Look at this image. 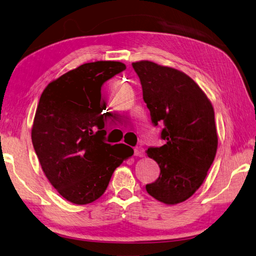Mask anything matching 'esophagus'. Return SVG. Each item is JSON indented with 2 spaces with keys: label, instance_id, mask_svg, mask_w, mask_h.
<instances>
[{
  "label": "esophagus",
  "instance_id": "1",
  "mask_svg": "<svg viewBox=\"0 0 256 256\" xmlns=\"http://www.w3.org/2000/svg\"><path fill=\"white\" fill-rule=\"evenodd\" d=\"M134 156L137 157H142L144 155V149L142 147H134Z\"/></svg>",
  "mask_w": 256,
  "mask_h": 256
}]
</instances>
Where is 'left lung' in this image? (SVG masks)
<instances>
[{"mask_svg": "<svg viewBox=\"0 0 256 256\" xmlns=\"http://www.w3.org/2000/svg\"><path fill=\"white\" fill-rule=\"evenodd\" d=\"M152 124H162L165 144L148 148L160 175L146 185L154 198L182 203L204 182L218 152V132L210 100L190 76L177 69L142 60L132 64Z\"/></svg>", "mask_w": 256, "mask_h": 256, "instance_id": "obj_1", "label": "left lung"}]
</instances>
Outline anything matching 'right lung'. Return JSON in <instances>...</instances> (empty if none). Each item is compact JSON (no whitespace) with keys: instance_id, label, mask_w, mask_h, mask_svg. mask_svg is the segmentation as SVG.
I'll return each mask as SVG.
<instances>
[{"instance_id":"1","label":"right lung","mask_w":256,"mask_h":256,"mask_svg":"<svg viewBox=\"0 0 256 256\" xmlns=\"http://www.w3.org/2000/svg\"><path fill=\"white\" fill-rule=\"evenodd\" d=\"M124 69L119 61L81 64L51 81L40 97L31 130L33 147L50 184L74 204L98 200L116 168L134 154L132 148L117 150V144L104 142L101 86Z\"/></svg>"}]
</instances>
